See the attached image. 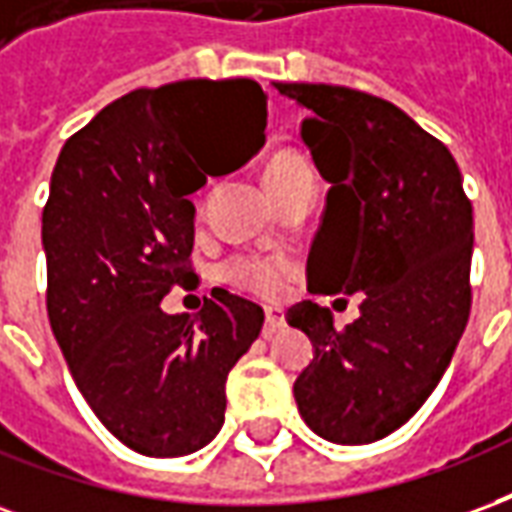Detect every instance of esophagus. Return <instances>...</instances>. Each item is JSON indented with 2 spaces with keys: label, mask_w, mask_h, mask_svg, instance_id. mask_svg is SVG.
Segmentation results:
<instances>
[{
  "label": "esophagus",
  "mask_w": 512,
  "mask_h": 512,
  "mask_svg": "<svg viewBox=\"0 0 512 512\" xmlns=\"http://www.w3.org/2000/svg\"><path fill=\"white\" fill-rule=\"evenodd\" d=\"M285 326V315H282V310H274V307H268L266 310V323H263V337H274V334L279 332Z\"/></svg>",
  "instance_id": "obj_1"
}]
</instances>
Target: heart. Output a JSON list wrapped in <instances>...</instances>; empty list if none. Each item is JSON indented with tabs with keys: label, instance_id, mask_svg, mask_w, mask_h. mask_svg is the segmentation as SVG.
I'll return each mask as SVG.
<instances>
[{
	"label": "heart",
	"instance_id": "1",
	"mask_svg": "<svg viewBox=\"0 0 512 512\" xmlns=\"http://www.w3.org/2000/svg\"><path fill=\"white\" fill-rule=\"evenodd\" d=\"M263 180L277 202L293 194L315 191V172L310 161L293 150H279L266 161ZM219 277L230 288L263 301H277L296 277V260L288 255H235L219 266Z\"/></svg>",
	"mask_w": 512,
	"mask_h": 512
}]
</instances>
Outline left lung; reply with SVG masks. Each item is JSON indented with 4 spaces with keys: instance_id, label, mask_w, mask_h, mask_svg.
I'll return each instance as SVG.
<instances>
[{
    "instance_id": "obj_1",
    "label": "left lung",
    "mask_w": 512,
    "mask_h": 512,
    "mask_svg": "<svg viewBox=\"0 0 512 512\" xmlns=\"http://www.w3.org/2000/svg\"><path fill=\"white\" fill-rule=\"evenodd\" d=\"M274 87L312 112L301 139L332 183L310 290L359 299L345 329L315 301L290 307V326L315 343L293 395L318 436L370 444L417 414L466 329L472 202L450 150L395 104L340 84Z\"/></svg>"
}]
</instances>
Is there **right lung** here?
I'll return each instance as SVG.
<instances>
[{"label": "right lung", "instance_id": "right-lung-1", "mask_svg": "<svg viewBox=\"0 0 512 512\" xmlns=\"http://www.w3.org/2000/svg\"><path fill=\"white\" fill-rule=\"evenodd\" d=\"M266 98L252 79L139 87L65 142L43 208L46 310L95 417L134 452L178 458L224 425V384L263 329L255 301L213 288L197 315H167L191 288L202 147L246 136L227 172L266 142Z\"/></svg>", "mask_w": 512, "mask_h": 512}]
</instances>
